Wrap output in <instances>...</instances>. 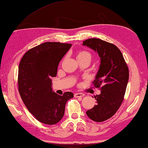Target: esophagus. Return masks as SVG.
<instances>
[{
	"label": "esophagus",
	"instance_id": "obj_1",
	"mask_svg": "<svg viewBox=\"0 0 148 148\" xmlns=\"http://www.w3.org/2000/svg\"><path fill=\"white\" fill-rule=\"evenodd\" d=\"M84 96V94L83 93H75L74 94V97L75 98H81Z\"/></svg>",
	"mask_w": 148,
	"mask_h": 148
}]
</instances>
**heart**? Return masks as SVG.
<instances>
[{"label":"heart","mask_w":148,"mask_h":148,"mask_svg":"<svg viewBox=\"0 0 148 148\" xmlns=\"http://www.w3.org/2000/svg\"><path fill=\"white\" fill-rule=\"evenodd\" d=\"M76 58L77 60H82V59H87V60L90 61L92 59V56H91L90 53L87 52V51L80 50L77 52Z\"/></svg>","instance_id":"obj_1"}]
</instances>
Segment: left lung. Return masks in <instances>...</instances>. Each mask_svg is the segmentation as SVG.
Instances as JSON below:
<instances>
[{"mask_svg": "<svg viewBox=\"0 0 148 148\" xmlns=\"http://www.w3.org/2000/svg\"><path fill=\"white\" fill-rule=\"evenodd\" d=\"M83 45L97 52L100 58V69L93 85L100 95L95 96L96 105L86 112L90 119L101 122L116 113L122 104L129 80V69L119 48L97 38L83 42Z\"/></svg>", "mask_w": 148, "mask_h": 148, "instance_id": "left-lung-1", "label": "left lung"}]
</instances>
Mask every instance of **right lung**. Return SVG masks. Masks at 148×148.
<instances>
[{
	"mask_svg": "<svg viewBox=\"0 0 148 148\" xmlns=\"http://www.w3.org/2000/svg\"><path fill=\"white\" fill-rule=\"evenodd\" d=\"M71 44L46 42L26 52L18 66V92L29 112L41 123L56 124L64 116L67 101L74 97L53 92L52 77L56 76L61 59Z\"/></svg>",
	"mask_w": 148,
	"mask_h": 148,
	"instance_id": "1",
	"label": "right lung"
}]
</instances>
